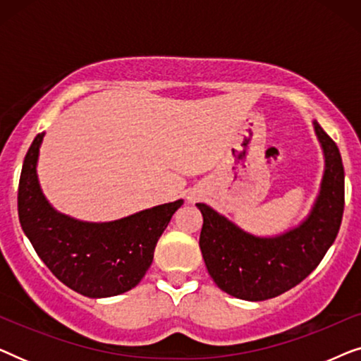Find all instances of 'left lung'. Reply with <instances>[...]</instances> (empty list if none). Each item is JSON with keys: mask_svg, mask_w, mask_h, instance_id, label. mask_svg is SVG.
Instances as JSON below:
<instances>
[{"mask_svg": "<svg viewBox=\"0 0 361 361\" xmlns=\"http://www.w3.org/2000/svg\"><path fill=\"white\" fill-rule=\"evenodd\" d=\"M322 145L325 172L310 215L273 238H259L238 228L209 205L197 204L204 225L200 251L215 284L245 300H264L286 293L317 268L337 238L345 205V172L335 141L314 121Z\"/></svg>", "mask_w": 361, "mask_h": 361, "instance_id": "obj_1", "label": "left lung"}]
</instances>
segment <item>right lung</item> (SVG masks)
Instances as JSON below:
<instances>
[{
  "instance_id": "right-lung-1",
  "label": "right lung",
  "mask_w": 361,
  "mask_h": 361,
  "mask_svg": "<svg viewBox=\"0 0 361 361\" xmlns=\"http://www.w3.org/2000/svg\"><path fill=\"white\" fill-rule=\"evenodd\" d=\"M42 137L44 133L34 137L19 177L18 214L23 231L51 273L75 293L110 298L133 289L151 266L157 240L184 200L106 224L59 214L42 195L36 174Z\"/></svg>"
}]
</instances>
